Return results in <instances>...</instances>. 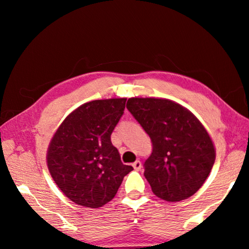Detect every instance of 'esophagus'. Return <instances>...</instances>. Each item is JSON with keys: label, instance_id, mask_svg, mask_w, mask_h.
Instances as JSON below:
<instances>
[{"label": "esophagus", "instance_id": "34e87169", "mask_svg": "<svg viewBox=\"0 0 249 249\" xmlns=\"http://www.w3.org/2000/svg\"><path fill=\"white\" fill-rule=\"evenodd\" d=\"M133 167H134L135 170H137V171L141 170L142 169V162L140 161V160H136V161L133 163Z\"/></svg>", "mask_w": 249, "mask_h": 249}]
</instances>
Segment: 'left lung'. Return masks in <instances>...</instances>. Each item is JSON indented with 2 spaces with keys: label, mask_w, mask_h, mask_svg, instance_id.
Here are the masks:
<instances>
[{
  "label": "left lung",
  "mask_w": 249,
  "mask_h": 249,
  "mask_svg": "<svg viewBox=\"0 0 249 249\" xmlns=\"http://www.w3.org/2000/svg\"><path fill=\"white\" fill-rule=\"evenodd\" d=\"M126 107L153 144L144 176L154 195L168 202L195 195L215 160V149L203 125L170 100L132 98Z\"/></svg>",
  "instance_id": "left-lung-1"
}]
</instances>
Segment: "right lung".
Listing matches in <instances>:
<instances>
[{
	"label": "right lung",
	"mask_w": 249,
	"mask_h": 249,
	"mask_svg": "<svg viewBox=\"0 0 249 249\" xmlns=\"http://www.w3.org/2000/svg\"><path fill=\"white\" fill-rule=\"evenodd\" d=\"M126 99L96 100L73 111L50 142V175L67 197L79 205L98 209L115 196L124 165L111 135L124 114Z\"/></svg>",
	"instance_id": "add662e5"
}]
</instances>
